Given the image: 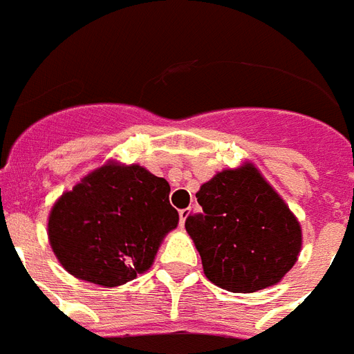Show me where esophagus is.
I'll list each match as a JSON object with an SVG mask.
<instances>
[{
	"instance_id": "34e87169",
	"label": "esophagus",
	"mask_w": 354,
	"mask_h": 354,
	"mask_svg": "<svg viewBox=\"0 0 354 354\" xmlns=\"http://www.w3.org/2000/svg\"><path fill=\"white\" fill-rule=\"evenodd\" d=\"M192 208H185V210L179 212V219H180V225H185V221L188 219V216H190Z\"/></svg>"
}]
</instances>
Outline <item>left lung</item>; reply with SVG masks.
<instances>
[{"instance_id":"1","label":"left lung","mask_w":354,"mask_h":354,"mask_svg":"<svg viewBox=\"0 0 354 354\" xmlns=\"http://www.w3.org/2000/svg\"><path fill=\"white\" fill-rule=\"evenodd\" d=\"M186 232L212 283L256 292L279 283L301 252V225L252 162L216 174L195 194Z\"/></svg>"}]
</instances>
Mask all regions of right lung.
I'll use <instances>...</instances> for the list:
<instances>
[{
    "label": "right lung",
    "instance_id": "1",
    "mask_svg": "<svg viewBox=\"0 0 354 354\" xmlns=\"http://www.w3.org/2000/svg\"><path fill=\"white\" fill-rule=\"evenodd\" d=\"M177 223L168 180L138 164L107 160L58 197L47 236L67 272L109 289L149 270Z\"/></svg>",
    "mask_w": 354,
    "mask_h": 354
}]
</instances>
